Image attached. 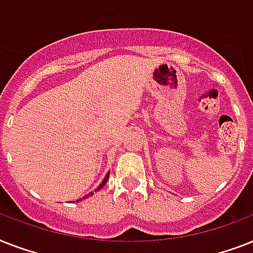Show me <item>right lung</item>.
Here are the masks:
<instances>
[{
	"label": "right lung",
	"instance_id": "obj_1",
	"mask_svg": "<svg viewBox=\"0 0 253 253\" xmlns=\"http://www.w3.org/2000/svg\"><path fill=\"white\" fill-rule=\"evenodd\" d=\"M109 174H110V172H107V174H106V176H105V178H103L102 182H101V184L98 185V188L95 189V192H98V190H101V189H102L103 186H105V184H106L107 180H109ZM90 196H93V192L89 193V194H86V196H84V197H83V198H80V200H85V198H87V197H90ZM80 200H77V202H79V201H80Z\"/></svg>",
	"mask_w": 253,
	"mask_h": 253
}]
</instances>
